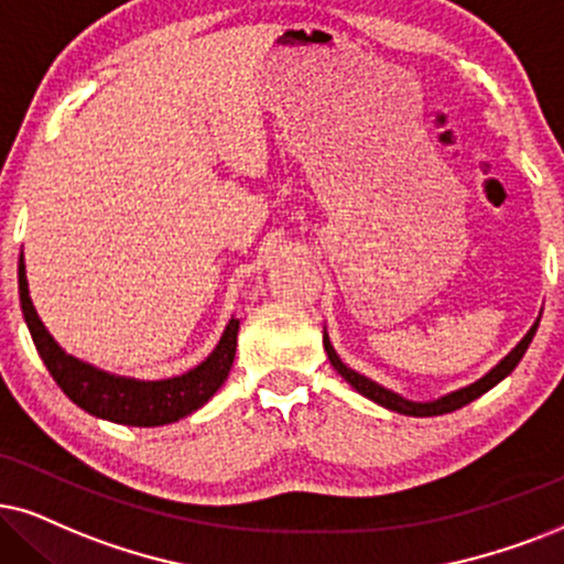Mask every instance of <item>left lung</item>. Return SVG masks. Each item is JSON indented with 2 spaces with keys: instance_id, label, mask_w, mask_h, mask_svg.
Masks as SVG:
<instances>
[{
  "instance_id": "1",
  "label": "left lung",
  "mask_w": 564,
  "mask_h": 564,
  "mask_svg": "<svg viewBox=\"0 0 564 564\" xmlns=\"http://www.w3.org/2000/svg\"><path fill=\"white\" fill-rule=\"evenodd\" d=\"M541 319V317H539ZM539 319L536 323L531 325V330L520 338V344L512 348V351L505 356V359L500 361V365H495L489 369L487 375L479 377V380L466 384V388L460 390H453V393L442 395L437 398V401H409V398L398 395L393 393V390L382 388V384H377L375 380H369V377L354 372L351 367H346L344 361H340V356L335 354V348L330 344V338H327V330L323 333V344H325V351H327V359H330V365L335 367V372H338L344 380L351 384V388L356 390V393H361L365 398H369V401H375L377 405H384V409L390 411H398L403 413V416H442V413H451V411H458L463 409V405H468L471 401H476V398L487 393V390L495 388L497 382H502L505 377H508L512 369L518 367V361L523 359L525 348L531 346L533 335H536V327H539Z\"/></svg>"
}]
</instances>
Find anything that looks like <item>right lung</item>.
Segmentation results:
<instances>
[{"label": "right lung", "mask_w": 564, "mask_h": 564, "mask_svg": "<svg viewBox=\"0 0 564 564\" xmlns=\"http://www.w3.org/2000/svg\"><path fill=\"white\" fill-rule=\"evenodd\" d=\"M18 289L25 325L31 330L35 351L44 359L48 375L54 377L69 401L80 405L83 411L93 413V416L106 419V422L124 426H163L180 422L192 411H197L199 405L208 403L231 372L239 333L237 317L229 319L218 346L195 369L166 377V380H134V377L111 375L93 365H85V361L75 359L73 354H67L56 344L31 302L23 254H20L18 262Z\"/></svg>", "instance_id": "1"}]
</instances>
